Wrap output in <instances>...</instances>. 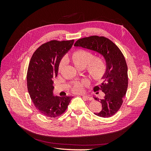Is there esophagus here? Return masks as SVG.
<instances>
[{
	"instance_id": "esophagus-1",
	"label": "esophagus",
	"mask_w": 151,
	"mask_h": 151,
	"mask_svg": "<svg viewBox=\"0 0 151 151\" xmlns=\"http://www.w3.org/2000/svg\"><path fill=\"white\" fill-rule=\"evenodd\" d=\"M83 98L86 99H87V100H89V101H92V100L93 99V98L92 97L89 96H85V95H84V96H83Z\"/></svg>"
}]
</instances>
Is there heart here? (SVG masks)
<instances>
[{
    "mask_svg": "<svg viewBox=\"0 0 151 151\" xmlns=\"http://www.w3.org/2000/svg\"><path fill=\"white\" fill-rule=\"evenodd\" d=\"M93 54L83 50L76 51L72 54V59L77 67H85L87 65V70L89 75L96 81H101L106 72V63L101 57H95L93 59ZM65 58H63L59 63L58 69L60 70L65 63ZM88 85V82L84 80L77 82L73 85L72 89L74 93H81L84 90V86Z\"/></svg>",
    "mask_w": 151,
    "mask_h": 151,
    "instance_id": "b5f03b06",
    "label": "heart"
}]
</instances>
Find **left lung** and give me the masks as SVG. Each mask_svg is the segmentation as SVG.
I'll return each instance as SVG.
<instances>
[{
	"instance_id": "left-lung-1",
	"label": "left lung",
	"mask_w": 151,
	"mask_h": 151,
	"mask_svg": "<svg viewBox=\"0 0 151 151\" xmlns=\"http://www.w3.org/2000/svg\"><path fill=\"white\" fill-rule=\"evenodd\" d=\"M74 46L90 50L104 57L106 72L103 83L96 86L94 91L101 90L104 95L101 99L94 97L102 104L101 111L94 114L103 118L114 115L120 108L128 88V68L123 53L115 43L104 36H91L81 38Z\"/></svg>"
}]
</instances>
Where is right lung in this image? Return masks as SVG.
Instances as JSON below:
<instances>
[{"instance_id": "right-lung-1", "label": "right lung", "mask_w": 151, "mask_h": 151, "mask_svg": "<svg viewBox=\"0 0 151 151\" xmlns=\"http://www.w3.org/2000/svg\"><path fill=\"white\" fill-rule=\"evenodd\" d=\"M74 40H52L37 48L30 60L27 86L35 107L42 115L55 118L65 111L72 96H54L53 81L62 58L74 44Z\"/></svg>"}]
</instances>
